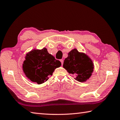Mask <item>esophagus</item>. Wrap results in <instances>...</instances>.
<instances>
[{
  "label": "esophagus",
  "instance_id": "esophagus-1",
  "mask_svg": "<svg viewBox=\"0 0 120 120\" xmlns=\"http://www.w3.org/2000/svg\"><path fill=\"white\" fill-rule=\"evenodd\" d=\"M60 61V62H61V64H62V65L63 64H64V60H63V59H61Z\"/></svg>",
  "mask_w": 120,
  "mask_h": 120
}]
</instances>
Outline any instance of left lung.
I'll return each mask as SVG.
<instances>
[{"label":"left lung","instance_id":"8db88e82","mask_svg":"<svg viewBox=\"0 0 120 120\" xmlns=\"http://www.w3.org/2000/svg\"><path fill=\"white\" fill-rule=\"evenodd\" d=\"M63 67L68 73L75 75V79L79 82H84L89 79L94 69L90 58L84 53L79 52L76 49L68 53Z\"/></svg>","mask_w":120,"mask_h":120}]
</instances>
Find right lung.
I'll use <instances>...</instances> for the list:
<instances>
[{"mask_svg":"<svg viewBox=\"0 0 120 120\" xmlns=\"http://www.w3.org/2000/svg\"><path fill=\"white\" fill-rule=\"evenodd\" d=\"M61 65L60 61L49 53L46 48H43L33 50L26 54L23 68L28 78L41 84L47 81L54 69Z\"/></svg>","mask_w":120,"mask_h":120,"instance_id":"obj_1","label":"right lung"}]
</instances>
